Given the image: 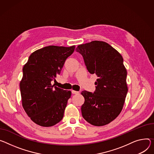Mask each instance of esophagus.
I'll use <instances>...</instances> for the list:
<instances>
[{"label": "esophagus", "instance_id": "1", "mask_svg": "<svg viewBox=\"0 0 154 154\" xmlns=\"http://www.w3.org/2000/svg\"><path fill=\"white\" fill-rule=\"evenodd\" d=\"M72 94H79V91H75V90H72Z\"/></svg>", "mask_w": 154, "mask_h": 154}]
</instances>
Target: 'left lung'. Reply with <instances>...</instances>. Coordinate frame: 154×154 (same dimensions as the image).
I'll return each instance as SVG.
<instances>
[{"label": "left lung", "instance_id": "8db88e82", "mask_svg": "<svg viewBox=\"0 0 154 154\" xmlns=\"http://www.w3.org/2000/svg\"><path fill=\"white\" fill-rule=\"evenodd\" d=\"M75 50L82 55L88 72L98 77L93 93H81L85 98L82 116L94 126L106 125L120 114L128 92L123 57L109 44L99 40L79 45Z\"/></svg>", "mask_w": 154, "mask_h": 154}]
</instances>
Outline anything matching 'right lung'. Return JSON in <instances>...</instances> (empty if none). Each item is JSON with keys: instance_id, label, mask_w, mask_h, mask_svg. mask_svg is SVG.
<instances>
[{"instance_id": "obj_1", "label": "right lung", "mask_w": 154, "mask_h": 154, "mask_svg": "<svg viewBox=\"0 0 154 154\" xmlns=\"http://www.w3.org/2000/svg\"><path fill=\"white\" fill-rule=\"evenodd\" d=\"M69 47L50 45L34 51L23 68L20 83L22 106L35 123L51 127L63 118L71 91L51 85L66 59L74 51Z\"/></svg>"}]
</instances>
